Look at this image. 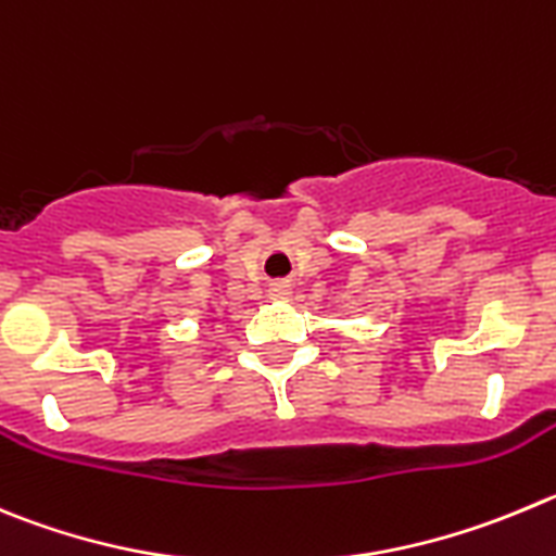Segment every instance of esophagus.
<instances>
[{
    "instance_id": "34e87169",
    "label": "esophagus",
    "mask_w": 556,
    "mask_h": 556,
    "mask_svg": "<svg viewBox=\"0 0 556 556\" xmlns=\"http://www.w3.org/2000/svg\"><path fill=\"white\" fill-rule=\"evenodd\" d=\"M268 299H274V302H288V299H290V282H285V279H279V282H271V288H268Z\"/></svg>"
}]
</instances>
